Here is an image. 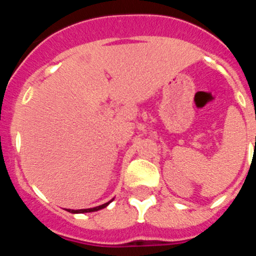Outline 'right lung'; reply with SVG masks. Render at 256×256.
<instances>
[{
  "mask_svg": "<svg viewBox=\"0 0 256 256\" xmlns=\"http://www.w3.org/2000/svg\"><path fill=\"white\" fill-rule=\"evenodd\" d=\"M112 200H114V198H112ZM112 201H108V202H106V204H102V205H100V206H96V208H91V209H80V210H68V212H74V214H76V212H97V210H100V209H104V208H106L108 206V204H110V202H112Z\"/></svg>",
  "mask_w": 256,
  "mask_h": 256,
  "instance_id": "obj_1",
  "label": "right lung"
}]
</instances>
